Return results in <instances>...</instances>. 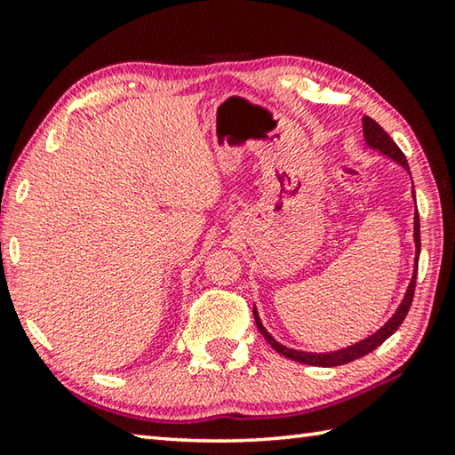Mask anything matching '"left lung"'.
Here are the masks:
<instances>
[{"label": "left lung", "instance_id": "left-lung-1", "mask_svg": "<svg viewBox=\"0 0 455 455\" xmlns=\"http://www.w3.org/2000/svg\"><path fill=\"white\" fill-rule=\"evenodd\" d=\"M363 134H365V142L371 146V148H377L381 154H385V156H389L391 160H395L397 164H402L405 171L410 172V166H407L405 154L399 150V146L394 140H391V136L385 132V130L379 124H377L373 118H369V116L363 118ZM413 236H415V249H418L415 252H418V255H419L421 243H419V214H418V211H415V217H413ZM418 260H419V257H415L413 279L410 283V287H407L403 301H402V305H399V309L395 311L394 317H391L387 323H385V325L379 331H377V333L363 339V341L351 345V347H347V349H341V351H335V353H305V351L289 349V347H284V345H281L279 341H275V339L267 333V329L263 327V323H260V319H259V313L252 311V313H255V323H257V327H259L260 333H263V337L267 339V343L271 345V347L276 353H281V355H284V357H289L292 361H299V363L317 365V367L345 365V363H349V361L363 357V355H367V353H371L373 349L379 347V345L385 341V339H389L399 329V325H402L407 311H410L411 301H413L415 279H418Z\"/></svg>", "mask_w": 455, "mask_h": 455}]
</instances>
